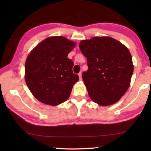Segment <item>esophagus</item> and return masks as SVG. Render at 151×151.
Here are the masks:
<instances>
[{"label": "esophagus", "instance_id": "obj_1", "mask_svg": "<svg viewBox=\"0 0 151 151\" xmlns=\"http://www.w3.org/2000/svg\"><path fill=\"white\" fill-rule=\"evenodd\" d=\"M78 76H79V78H80V80H81L82 79V73H78Z\"/></svg>", "mask_w": 151, "mask_h": 151}]
</instances>
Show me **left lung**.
Listing matches in <instances>:
<instances>
[{
    "label": "left lung",
    "instance_id": "obj_1",
    "mask_svg": "<svg viewBox=\"0 0 151 151\" xmlns=\"http://www.w3.org/2000/svg\"><path fill=\"white\" fill-rule=\"evenodd\" d=\"M79 48L87 59L88 68L82 76L90 98L101 106L116 103L129 88L133 73L129 49L109 37L83 40Z\"/></svg>",
    "mask_w": 151,
    "mask_h": 151
}]
</instances>
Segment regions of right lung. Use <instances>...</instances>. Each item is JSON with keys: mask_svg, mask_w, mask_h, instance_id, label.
I'll return each instance as SVG.
<instances>
[{"mask_svg": "<svg viewBox=\"0 0 151 151\" xmlns=\"http://www.w3.org/2000/svg\"><path fill=\"white\" fill-rule=\"evenodd\" d=\"M75 45L65 37H48L27 57L25 81L40 102L56 106L68 99L73 85L79 80L73 72V61L67 57Z\"/></svg>", "mask_w": 151, "mask_h": 151, "instance_id": "obj_1", "label": "right lung"}]
</instances>
